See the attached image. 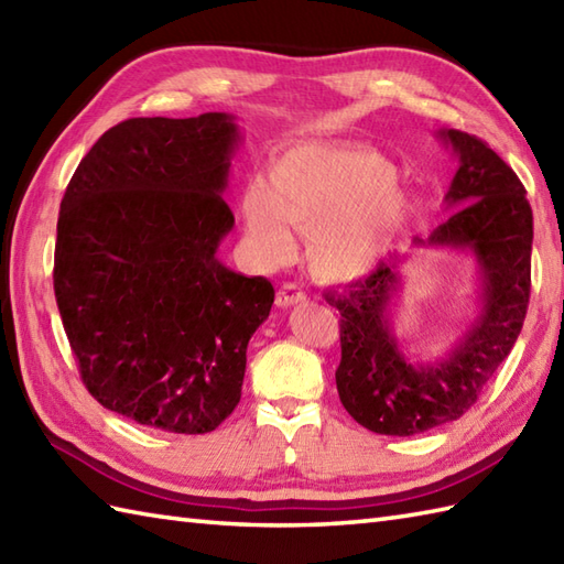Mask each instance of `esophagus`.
<instances>
[{
  "label": "esophagus",
  "mask_w": 564,
  "mask_h": 564,
  "mask_svg": "<svg viewBox=\"0 0 564 564\" xmlns=\"http://www.w3.org/2000/svg\"><path fill=\"white\" fill-rule=\"evenodd\" d=\"M305 297H307L305 291L297 283H283L281 291L275 293V305H279V307H291V305L303 303Z\"/></svg>",
  "instance_id": "1"
}]
</instances>
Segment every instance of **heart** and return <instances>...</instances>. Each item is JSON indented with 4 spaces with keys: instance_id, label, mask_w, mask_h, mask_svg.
<instances>
[{
    "instance_id": "obj_1",
    "label": "heart",
    "mask_w": 564,
    "mask_h": 564,
    "mask_svg": "<svg viewBox=\"0 0 564 564\" xmlns=\"http://www.w3.org/2000/svg\"><path fill=\"white\" fill-rule=\"evenodd\" d=\"M239 208L257 259L289 257L293 225L307 232V257L319 275L351 281L373 271L400 242L414 203L380 152L301 142L273 158L269 184L251 178Z\"/></svg>"
}]
</instances>
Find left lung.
Segmentation results:
<instances>
[{"label":"left lung","mask_w":564,"mask_h":564,"mask_svg":"<svg viewBox=\"0 0 564 564\" xmlns=\"http://www.w3.org/2000/svg\"><path fill=\"white\" fill-rule=\"evenodd\" d=\"M438 138L458 160L446 194L451 218L426 239L414 237L410 251L392 254L368 279L327 293L341 313L339 400L358 424L386 436H414L460 419L513 349L529 310L533 210L523 184L480 138L453 128L438 130ZM414 248L463 250L481 275L476 317L431 362L404 352L391 325L401 267Z\"/></svg>","instance_id":"obj_1"}]
</instances>
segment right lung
I'll return each mask as SVG.
<instances>
[{"mask_svg":"<svg viewBox=\"0 0 564 564\" xmlns=\"http://www.w3.org/2000/svg\"><path fill=\"white\" fill-rule=\"evenodd\" d=\"M242 133L232 113L130 118L94 142L59 203L55 301L106 410L208 434L242 398L273 285L218 259Z\"/></svg>","mask_w":564,"mask_h":564,"instance_id":"1","label":"right lung"}]
</instances>
